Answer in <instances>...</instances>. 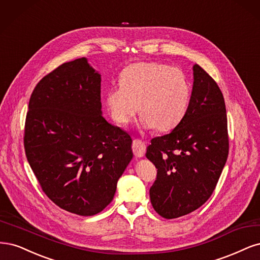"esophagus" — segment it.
Segmentation results:
<instances>
[{
	"instance_id": "1",
	"label": "esophagus",
	"mask_w": 260,
	"mask_h": 260,
	"mask_svg": "<svg viewBox=\"0 0 260 260\" xmlns=\"http://www.w3.org/2000/svg\"><path fill=\"white\" fill-rule=\"evenodd\" d=\"M132 148H133L134 154L138 157L144 156L146 153V144L140 139H134Z\"/></svg>"
}]
</instances>
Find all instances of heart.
<instances>
[{"label": "heart", "mask_w": 260, "mask_h": 260, "mask_svg": "<svg viewBox=\"0 0 260 260\" xmlns=\"http://www.w3.org/2000/svg\"><path fill=\"white\" fill-rule=\"evenodd\" d=\"M190 100L188 81L180 70L157 62L125 68L120 85L107 91L106 105L114 122L128 124L138 111L146 128L167 132L185 118Z\"/></svg>", "instance_id": "b5f03b06"}]
</instances>
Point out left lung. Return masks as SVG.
I'll return each mask as SVG.
<instances>
[{
    "mask_svg": "<svg viewBox=\"0 0 260 260\" xmlns=\"http://www.w3.org/2000/svg\"><path fill=\"white\" fill-rule=\"evenodd\" d=\"M188 111L170 134L151 139L146 156L156 170L150 188L154 211L177 218L212 196L229 153L228 121L218 84L199 64Z\"/></svg>",
    "mask_w": 260,
    "mask_h": 260,
    "instance_id": "8db88e82",
    "label": "left lung"
}]
</instances>
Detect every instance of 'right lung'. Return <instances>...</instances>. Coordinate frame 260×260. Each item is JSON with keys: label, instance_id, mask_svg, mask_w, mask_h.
<instances>
[{"label": "right lung", "instance_id": "right-lung-1", "mask_svg": "<svg viewBox=\"0 0 260 260\" xmlns=\"http://www.w3.org/2000/svg\"><path fill=\"white\" fill-rule=\"evenodd\" d=\"M100 82L84 57L60 64L33 89L24 123V152L42 190L80 216L110 204L133 157L131 136L102 115Z\"/></svg>", "mask_w": 260, "mask_h": 260}]
</instances>
